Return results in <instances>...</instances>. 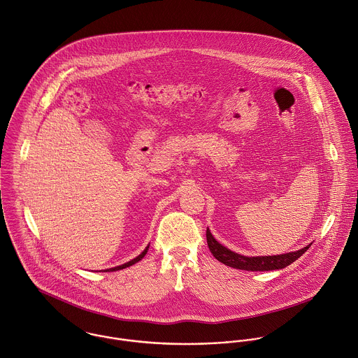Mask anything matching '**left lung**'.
I'll return each instance as SVG.
<instances>
[{"instance_id":"8db88e82","label":"left lung","mask_w":358,"mask_h":358,"mask_svg":"<svg viewBox=\"0 0 358 358\" xmlns=\"http://www.w3.org/2000/svg\"><path fill=\"white\" fill-rule=\"evenodd\" d=\"M206 241L210 252L213 257L220 261L222 264L234 268V269H241V271H252V272H264V271H276V269H283L297 261L308 248L310 245L294 251V252H287V254H280V255H272V257H244L237 252L230 251L229 248L223 247L220 243L215 240L212 236L210 230H206Z\"/></svg>"}]
</instances>
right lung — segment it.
Returning a JSON list of instances; mask_svg holds the SVG:
<instances>
[{
    "mask_svg": "<svg viewBox=\"0 0 358 358\" xmlns=\"http://www.w3.org/2000/svg\"><path fill=\"white\" fill-rule=\"evenodd\" d=\"M148 248H149V245L143 250V252L142 254H139L136 258H134L132 261H129V262H127V264H124V265H120V266H115V268H111V269H106V272H114V271H120V269H125V268H128V266H131V265H134V264H136V262H139L145 255H146V252H148Z\"/></svg>",
    "mask_w": 358,
    "mask_h": 358,
    "instance_id": "add662e5",
    "label": "right lung"
}]
</instances>
